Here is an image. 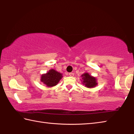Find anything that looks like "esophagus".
<instances>
[{
  "label": "esophagus",
  "mask_w": 134,
  "mask_h": 134,
  "mask_svg": "<svg viewBox=\"0 0 134 134\" xmlns=\"http://www.w3.org/2000/svg\"><path fill=\"white\" fill-rule=\"evenodd\" d=\"M69 74V76H71V77H73L74 76V73H72V72H70Z\"/></svg>",
  "instance_id": "34e87169"
}]
</instances>
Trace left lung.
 <instances>
[{
    "mask_svg": "<svg viewBox=\"0 0 134 134\" xmlns=\"http://www.w3.org/2000/svg\"><path fill=\"white\" fill-rule=\"evenodd\" d=\"M81 76L83 77V84L85 85L86 87L91 88L94 87L97 85V83H96V80L95 77L90 76L87 72L83 74Z\"/></svg>",
    "mask_w": 134,
    "mask_h": 134,
    "instance_id": "1",
    "label": "left lung"
}]
</instances>
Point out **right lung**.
<instances>
[{"instance_id":"obj_1","label":"right lung","mask_w":134,"mask_h":134,"mask_svg":"<svg viewBox=\"0 0 134 134\" xmlns=\"http://www.w3.org/2000/svg\"><path fill=\"white\" fill-rule=\"evenodd\" d=\"M62 77V74L56 71L55 70L51 69L47 74L42 75L41 81L48 87H52L57 85Z\"/></svg>"}]
</instances>
